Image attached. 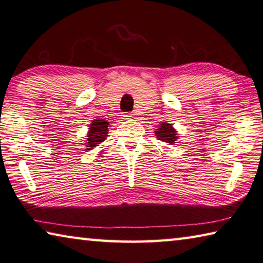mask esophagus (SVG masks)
<instances>
[{
    "mask_svg": "<svg viewBox=\"0 0 263 263\" xmlns=\"http://www.w3.org/2000/svg\"><path fill=\"white\" fill-rule=\"evenodd\" d=\"M121 116H122V119H124V120H129V119L133 118V114L132 113H123Z\"/></svg>",
    "mask_w": 263,
    "mask_h": 263,
    "instance_id": "esophagus-1",
    "label": "esophagus"
}]
</instances>
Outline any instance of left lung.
<instances>
[{
    "label": "left lung",
    "instance_id": "left-lung-1",
    "mask_svg": "<svg viewBox=\"0 0 263 263\" xmlns=\"http://www.w3.org/2000/svg\"><path fill=\"white\" fill-rule=\"evenodd\" d=\"M156 136L158 140H161L169 144H174L175 141H177L178 139L177 132L175 130V128L172 127V124L166 123V122L161 123V126L158 127V129H156Z\"/></svg>",
    "mask_w": 263,
    "mask_h": 263
}]
</instances>
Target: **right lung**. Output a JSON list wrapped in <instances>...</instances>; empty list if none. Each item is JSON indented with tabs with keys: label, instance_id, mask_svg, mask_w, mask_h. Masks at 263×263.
<instances>
[{
	"label": "right lung",
	"instance_id": "add662e5",
	"mask_svg": "<svg viewBox=\"0 0 263 263\" xmlns=\"http://www.w3.org/2000/svg\"><path fill=\"white\" fill-rule=\"evenodd\" d=\"M89 130L87 133V139H86V150H92L97 145L101 143L102 141L106 140L107 134H108V122L103 119L93 120L92 123L89 124Z\"/></svg>",
	"mask_w": 263,
	"mask_h": 263
}]
</instances>
